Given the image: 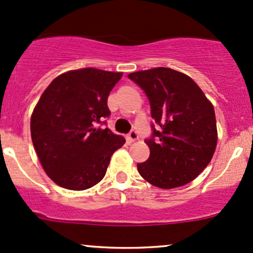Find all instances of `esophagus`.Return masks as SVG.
Masks as SVG:
<instances>
[{
	"instance_id": "34e87169",
	"label": "esophagus",
	"mask_w": 253,
	"mask_h": 253,
	"mask_svg": "<svg viewBox=\"0 0 253 253\" xmlns=\"http://www.w3.org/2000/svg\"><path fill=\"white\" fill-rule=\"evenodd\" d=\"M127 138H129V141L130 142H134V141H136L138 138V134H137V131H136L135 129H132L131 131L129 132V134H127Z\"/></svg>"
}]
</instances>
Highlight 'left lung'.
<instances>
[{
	"label": "left lung",
	"mask_w": 253,
	"mask_h": 253,
	"mask_svg": "<svg viewBox=\"0 0 253 253\" xmlns=\"http://www.w3.org/2000/svg\"><path fill=\"white\" fill-rule=\"evenodd\" d=\"M127 78L140 86L150 104L152 135L148 160L138 173L161 189L183 186L211 163L217 142L214 107L185 74L169 68L136 72Z\"/></svg>",
	"instance_id": "obj_1"
}]
</instances>
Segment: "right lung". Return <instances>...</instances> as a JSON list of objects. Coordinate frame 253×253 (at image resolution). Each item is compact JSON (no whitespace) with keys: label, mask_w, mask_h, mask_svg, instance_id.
Masks as SVG:
<instances>
[{"label":"right lung","mask_w":253,"mask_h":253,"mask_svg":"<svg viewBox=\"0 0 253 253\" xmlns=\"http://www.w3.org/2000/svg\"><path fill=\"white\" fill-rule=\"evenodd\" d=\"M122 73L84 68L57 76L31 117V136L42 169L62 188L86 190L106 173L126 140L105 126L107 98Z\"/></svg>","instance_id":"right-lung-1"}]
</instances>
